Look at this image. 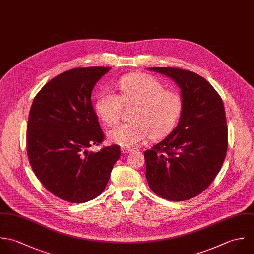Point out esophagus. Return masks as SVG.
<instances>
[{
	"label": "esophagus",
	"mask_w": 254,
	"mask_h": 254,
	"mask_svg": "<svg viewBox=\"0 0 254 254\" xmlns=\"http://www.w3.org/2000/svg\"><path fill=\"white\" fill-rule=\"evenodd\" d=\"M121 150H122V153H124V154H128V153H130L132 151V149H130V148H125V147H123Z\"/></svg>",
	"instance_id": "34e87169"
}]
</instances>
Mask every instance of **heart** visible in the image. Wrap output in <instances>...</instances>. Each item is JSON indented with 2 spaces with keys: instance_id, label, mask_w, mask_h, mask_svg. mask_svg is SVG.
<instances>
[{
  "instance_id": "b5f03b06",
  "label": "heart",
  "mask_w": 254,
  "mask_h": 254,
  "mask_svg": "<svg viewBox=\"0 0 254 254\" xmlns=\"http://www.w3.org/2000/svg\"><path fill=\"white\" fill-rule=\"evenodd\" d=\"M119 96L111 90H103L95 101L98 117L108 126H115L123 105L133 106L129 120L108 132V139L125 148H132L148 137L160 139L176 127L184 110L182 96L164 85L152 75L129 74L117 84Z\"/></svg>"
}]
</instances>
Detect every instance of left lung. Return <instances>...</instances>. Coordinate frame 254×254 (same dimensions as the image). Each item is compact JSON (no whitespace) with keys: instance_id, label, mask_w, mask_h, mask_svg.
<instances>
[{"instance_id":"1","label":"left lung","mask_w":254,"mask_h":254,"mask_svg":"<svg viewBox=\"0 0 254 254\" xmlns=\"http://www.w3.org/2000/svg\"><path fill=\"white\" fill-rule=\"evenodd\" d=\"M148 69L171 77L184 100L176 128L144 152L148 186L162 198L189 200L211 185L226 158L224 104L213 86L195 72L177 67Z\"/></svg>"}]
</instances>
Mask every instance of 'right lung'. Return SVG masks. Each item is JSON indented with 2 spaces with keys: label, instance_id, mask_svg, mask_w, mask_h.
Masks as SVG:
<instances>
[{
  "label": "right lung",
  "instance_id": "obj_1",
  "mask_svg": "<svg viewBox=\"0 0 254 254\" xmlns=\"http://www.w3.org/2000/svg\"><path fill=\"white\" fill-rule=\"evenodd\" d=\"M110 69L91 66L62 72L31 105L26 132L31 168L46 190L67 202H87L100 195L121 156L116 144L88 151L104 140L91 93Z\"/></svg>",
  "mask_w": 254,
  "mask_h": 254
}]
</instances>
